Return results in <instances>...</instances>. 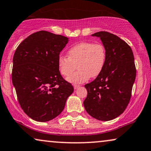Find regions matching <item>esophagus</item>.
<instances>
[{
  "instance_id": "esophagus-1",
  "label": "esophagus",
  "mask_w": 151,
  "mask_h": 151,
  "mask_svg": "<svg viewBox=\"0 0 151 151\" xmlns=\"http://www.w3.org/2000/svg\"><path fill=\"white\" fill-rule=\"evenodd\" d=\"M80 86L79 85H77V84H74V89H77V88H79Z\"/></svg>"
}]
</instances>
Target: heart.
Listing matches in <instances>:
<instances>
[{
	"instance_id": "1",
	"label": "heart",
	"mask_w": 151,
	"mask_h": 151,
	"mask_svg": "<svg viewBox=\"0 0 151 151\" xmlns=\"http://www.w3.org/2000/svg\"><path fill=\"white\" fill-rule=\"evenodd\" d=\"M68 57L60 56L58 66L60 74L68 77L76 68L79 70L68 78L70 82L80 83L90 77L100 75L105 65L106 53L102 43L84 42L73 46L68 51Z\"/></svg>"
}]
</instances>
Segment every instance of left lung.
<instances>
[{
  "label": "left lung",
  "instance_id": "obj_1",
  "mask_svg": "<svg viewBox=\"0 0 151 151\" xmlns=\"http://www.w3.org/2000/svg\"><path fill=\"white\" fill-rule=\"evenodd\" d=\"M106 53L105 65L94 81L85 85L87 97L83 105L95 119L107 121L123 113L128 105L136 78V67L131 47L114 34L100 31Z\"/></svg>",
  "mask_w": 151,
  "mask_h": 151
}]
</instances>
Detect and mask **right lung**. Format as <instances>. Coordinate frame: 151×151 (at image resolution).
<instances>
[{"label":"right lung","mask_w":151,"mask_h":151,"mask_svg":"<svg viewBox=\"0 0 151 151\" xmlns=\"http://www.w3.org/2000/svg\"><path fill=\"white\" fill-rule=\"evenodd\" d=\"M68 42L65 36L40 30L22 41L14 52L12 80L17 99L26 114L36 121L58 116L74 91L58 66Z\"/></svg>","instance_id":"add662e5"}]
</instances>
